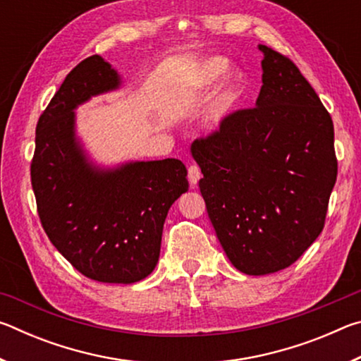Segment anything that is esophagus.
<instances>
[{
	"label": "esophagus",
	"instance_id": "1",
	"mask_svg": "<svg viewBox=\"0 0 361 361\" xmlns=\"http://www.w3.org/2000/svg\"><path fill=\"white\" fill-rule=\"evenodd\" d=\"M188 180H189V183H191L192 186L197 185V181L200 180V169H199L197 164H191V166H189V169H188Z\"/></svg>",
	"mask_w": 361,
	"mask_h": 361
}]
</instances>
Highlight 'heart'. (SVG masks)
<instances>
[{"label": "heart", "instance_id": "b5f03b06", "mask_svg": "<svg viewBox=\"0 0 361 361\" xmlns=\"http://www.w3.org/2000/svg\"><path fill=\"white\" fill-rule=\"evenodd\" d=\"M226 70H228V62L221 57H213L205 60L202 65H199L194 73L189 76L186 82V90L189 92H204V90L213 87L219 78H221ZM239 99V84L234 79H228L223 82L221 87L218 89L213 100L212 106L207 114V122L210 127H218L224 121L232 108L235 106V102Z\"/></svg>", "mask_w": 361, "mask_h": 361}]
</instances>
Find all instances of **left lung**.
<instances>
[{"mask_svg":"<svg viewBox=\"0 0 361 361\" xmlns=\"http://www.w3.org/2000/svg\"><path fill=\"white\" fill-rule=\"evenodd\" d=\"M259 51L256 106L229 113L191 146L218 240L248 276L282 271L312 245L338 176L333 119L319 95L293 60Z\"/></svg>","mask_w":361,"mask_h":361,"instance_id":"8db88e82","label":"left lung"}]
</instances>
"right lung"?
Listing matches in <instances>:
<instances>
[{"label": "right lung", "mask_w": 361, "mask_h": 361, "mask_svg": "<svg viewBox=\"0 0 361 361\" xmlns=\"http://www.w3.org/2000/svg\"><path fill=\"white\" fill-rule=\"evenodd\" d=\"M100 56L78 63L39 116L32 186L42 229L71 266L103 283L148 277L161 253L169 209L188 191L178 159L90 166L75 138V109L119 85Z\"/></svg>", "instance_id": "right-lung-1"}]
</instances>
